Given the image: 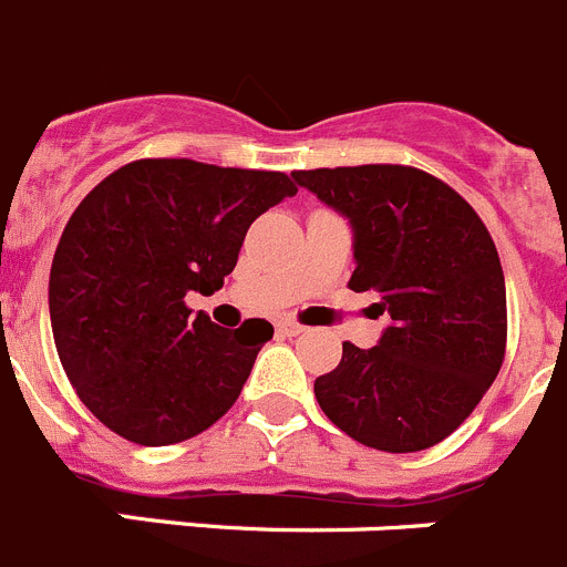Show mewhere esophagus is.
Instances as JSON below:
<instances>
[{"label":"esophagus","instance_id":"esophagus-1","mask_svg":"<svg viewBox=\"0 0 567 567\" xmlns=\"http://www.w3.org/2000/svg\"><path fill=\"white\" fill-rule=\"evenodd\" d=\"M302 324H296V321H290V319H279L277 321V333H282V336H299L302 333Z\"/></svg>","mask_w":567,"mask_h":567}]
</instances>
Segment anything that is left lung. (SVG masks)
<instances>
[{
    "mask_svg": "<svg viewBox=\"0 0 567 567\" xmlns=\"http://www.w3.org/2000/svg\"><path fill=\"white\" fill-rule=\"evenodd\" d=\"M353 228L350 290L375 293L390 328L370 350L344 341L313 384L341 432L381 452H421L472 415L506 355V279L472 206L412 166L293 172Z\"/></svg>",
    "mask_w": 567,
    "mask_h": 567,
    "instance_id": "8db88e82",
    "label": "left lung"
}]
</instances>
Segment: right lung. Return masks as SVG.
<instances>
[{
    "mask_svg": "<svg viewBox=\"0 0 567 567\" xmlns=\"http://www.w3.org/2000/svg\"><path fill=\"white\" fill-rule=\"evenodd\" d=\"M293 195L282 172L144 157L79 203L50 268V324L70 384L106 430L169 446L231 410L274 328L223 330L192 316L186 296L220 290L251 223Z\"/></svg>",
    "mask_w": 567,
    "mask_h": 567,
    "instance_id": "add662e5",
    "label": "right lung"
}]
</instances>
